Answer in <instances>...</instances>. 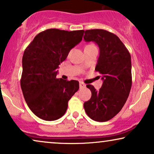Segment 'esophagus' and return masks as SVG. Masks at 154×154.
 I'll return each instance as SVG.
<instances>
[{
    "label": "esophagus",
    "mask_w": 154,
    "mask_h": 154,
    "mask_svg": "<svg viewBox=\"0 0 154 154\" xmlns=\"http://www.w3.org/2000/svg\"><path fill=\"white\" fill-rule=\"evenodd\" d=\"M79 85H80V88H83L85 87V84L83 82H80Z\"/></svg>",
    "instance_id": "obj_1"
}]
</instances>
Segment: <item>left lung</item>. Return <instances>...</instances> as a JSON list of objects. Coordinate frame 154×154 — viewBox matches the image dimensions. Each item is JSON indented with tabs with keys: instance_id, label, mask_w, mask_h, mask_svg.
Returning <instances> with one entry per match:
<instances>
[{
	"instance_id": "left-lung-1",
	"label": "left lung",
	"mask_w": 154,
	"mask_h": 154,
	"mask_svg": "<svg viewBox=\"0 0 154 154\" xmlns=\"http://www.w3.org/2000/svg\"><path fill=\"white\" fill-rule=\"evenodd\" d=\"M83 38L99 46L100 56L95 71L102 75L103 81L99 90L90 84L86 85L92 96L84 103V109L94 121H109L119 113L129 96L132 86L131 57L119 38L104 29L86 30Z\"/></svg>"
}]
</instances>
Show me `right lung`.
<instances>
[{"mask_svg": "<svg viewBox=\"0 0 154 154\" xmlns=\"http://www.w3.org/2000/svg\"><path fill=\"white\" fill-rule=\"evenodd\" d=\"M83 30L50 29L35 35L22 57L21 88L31 111L45 121L64 115L68 102L79 89V82L57 79L59 65L82 41Z\"/></svg>", "mask_w": 154, "mask_h": 154, "instance_id": "add662e5", "label": "right lung"}]
</instances>
